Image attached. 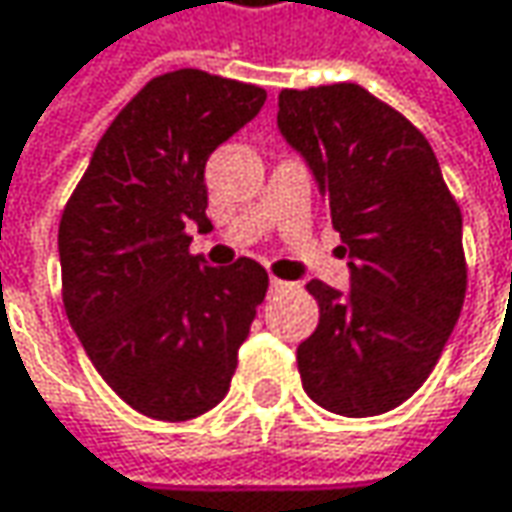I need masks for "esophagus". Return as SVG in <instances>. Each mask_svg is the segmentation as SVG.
Listing matches in <instances>:
<instances>
[{
  "label": "esophagus",
  "instance_id": "obj_1",
  "mask_svg": "<svg viewBox=\"0 0 512 512\" xmlns=\"http://www.w3.org/2000/svg\"><path fill=\"white\" fill-rule=\"evenodd\" d=\"M285 285H288L285 279H276V276H271V291H282Z\"/></svg>",
  "mask_w": 512,
  "mask_h": 512
}]
</instances>
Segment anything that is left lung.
Returning <instances> with one entry per match:
<instances>
[{
	"mask_svg": "<svg viewBox=\"0 0 512 512\" xmlns=\"http://www.w3.org/2000/svg\"><path fill=\"white\" fill-rule=\"evenodd\" d=\"M349 253V291L311 279L320 323L297 347L303 390L341 417L402 405L434 370L466 297L463 218L428 139L358 84L279 92Z\"/></svg>",
	"mask_w": 512,
	"mask_h": 512,
	"instance_id": "8db88e82",
	"label": "left lung"
}]
</instances>
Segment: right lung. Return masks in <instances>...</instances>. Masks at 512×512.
<instances>
[{
  "label": "right lung",
  "instance_id": "right-lung-1",
  "mask_svg": "<svg viewBox=\"0 0 512 512\" xmlns=\"http://www.w3.org/2000/svg\"><path fill=\"white\" fill-rule=\"evenodd\" d=\"M268 92L201 69L148 81L113 119L63 209L57 250L66 317L92 367L133 411L183 422L233 382L268 274L253 259L209 268V154L262 110Z\"/></svg>",
  "mask_w": 512,
  "mask_h": 512
}]
</instances>
